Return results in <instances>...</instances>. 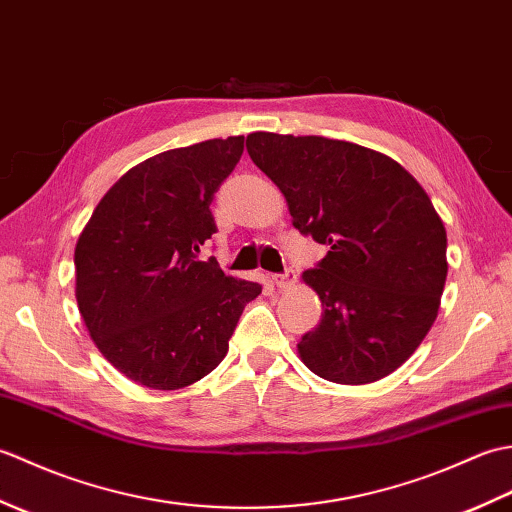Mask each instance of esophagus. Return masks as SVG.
Listing matches in <instances>:
<instances>
[{
	"instance_id": "34e87169",
	"label": "esophagus",
	"mask_w": 512,
	"mask_h": 512,
	"mask_svg": "<svg viewBox=\"0 0 512 512\" xmlns=\"http://www.w3.org/2000/svg\"><path fill=\"white\" fill-rule=\"evenodd\" d=\"M273 281H275V286L281 290V288H288V286L295 284V281H297V275H295V270L288 268L286 273L275 275V277H273Z\"/></svg>"
}]
</instances>
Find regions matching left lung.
<instances>
[{
	"instance_id": "8db88e82",
	"label": "left lung",
	"mask_w": 512,
	"mask_h": 512,
	"mask_svg": "<svg viewBox=\"0 0 512 512\" xmlns=\"http://www.w3.org/2000/svg\"><path fill=\"white\" fill-rule=\"evenodd\" d=\"M246 149L286 195L292 224L330 250L303 273L323 306L299 341L310 372L365 385L427 336L447 281V231L396 160L323 136L255 132Z\"/></svg>"
}]
</instances>
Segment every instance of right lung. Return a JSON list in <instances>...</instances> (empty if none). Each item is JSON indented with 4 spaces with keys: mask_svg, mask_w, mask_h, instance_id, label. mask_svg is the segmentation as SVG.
Returning a JSON list of instances; mask_svg holds the SVG:
<instances>
[{
    "mask_svg": "<svg viewBox=\"0 0 512 512\" xmlns=\"http://www.w3.org/2000/svg\"><path fill=\"white\" fill-rule=\"evenodd\" d=\"M242 151L244 136H228L147 158L103 195L76 242L85 328L138 385L169 391L211 374L262 292L198 259L217 233L213 195Z\"/></svg>",
    "mask_w": 512,
    "mask_h": 512,
    "instance_id": "obj_1",
    "label": "right lung"
}]
</instances>
